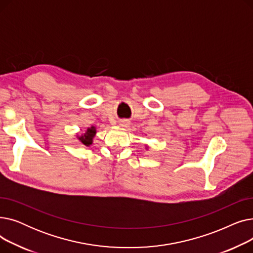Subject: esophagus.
I'll return each mask as SVG.
<instances>
[{
    "label": "esophagus",
    "mask_w": 253,
    "mask_h": 253,
    "mask_svg": "<svg viewBox=\"0 0 253 253\" xmlns=\"http://www.w3.org/2000/svg\"><path fill=\"white\" fill-rule=\"evenodd\" d=\"M130 125V122L128 120H120L119 121V126H121L123 128H127Z\"/></svg>",
    "instance_id": "34e87169"
}]
</instances>
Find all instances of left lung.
Instances as JSON below:
<instances>
[{"label": "left lung", "instance_id": "1", "mask_svg": "<svg viewBox=\"0 0 253 253\" xmlns=\"http://www.w3.org/2000/svg\"><path fill=\"white\" fill-rule=\"evenodd\" d=\"M145 149H147V150H148V149H149V147H148V145H147V147H145Z\"/></svg>", "mask_w": 253, "mask_h": 253}]
</instances>
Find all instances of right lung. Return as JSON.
I'll use <instances>...</instances> for the list:
<instances>
[{"instance_id": "right-lung-1", "label": "right lung", "mask_w": 253, "mask_h": 253, "mask_svg": "<svg viewBox=\"0 0 253 253\" xmlns=\"http://www.w3.org/2000/svg\"><path fill=\"white\" fill-rule=\"evenodd\" d=\"M95 134H96V128L94 126H91L90 128H88L86 130L84 134L77 135V138L80 142L83 143L84 145H87V147H89V145L92 144L93 138H94Z\"/></svg>"}]
</instances>
